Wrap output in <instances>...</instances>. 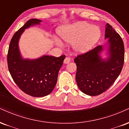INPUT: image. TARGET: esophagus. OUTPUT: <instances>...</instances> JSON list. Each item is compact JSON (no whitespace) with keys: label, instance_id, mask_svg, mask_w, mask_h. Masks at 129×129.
Listing matches in <instances>:
<instances>
[{"label":"esophagus","instance_id":"34e87169","mask_svg":"<svg viewBox=\"0 0 129 129\" xmlns=\"http://www.w3.org/2000/svg\"><path fill=\"white\" fill-rule=\"evenodd\" d=\"M70 61H71V58H69V57H66L64 60V64H68V63H69V62H70Z\"/></svg>","mask_w":129,"mask_h":129}]
</instances>
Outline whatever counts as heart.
<instances>
[{"instance_id": "1", "label": "heart", "mask_w": 129, "mask_h": 129, "mask_svg": "<svg viewBox=\"0 0 129 129\" xmlns=\"http://www.w3.org/2000/svg\"><path fill=\"white\" fill-rule=\"evenodd\" d=\"M58 33L62 40L73 44L74 49L83 53L89 51L99 40L101 31L96 26L80 22L59 29Z\"/></svg>"}]
</instances>
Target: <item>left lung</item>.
<instances>
[{"mask_svg":"<svg viewBox=\"0 0 129 129\" xmlns=\"http://www.w3.org/2000/svg\"><path fill=\"white\" fill-rule=\"evenodd\" d=\"M107 38L110 56L106 60L99 55L103 51L100 45L74 59L77 85L86 95L96 96L103 93L114 83L122 71L124 61L123 41L109 23L105 31V39Z\"/></svg>","mask_w":129,"mask_h":129,"instance_id":"8db88e82","label":"left lung"}]
</instances>
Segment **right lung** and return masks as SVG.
<instances>
[{"label": "right lung", "mask_w": 129, "mask_h": 129, "mask_svg": "<svg viewBox=\"0 0 129 129\" xmlns=\"http://www.w3.org/2000/svg\"><path fill=\"white\" fill-rule=\"evenodd\" d=\"M40 22L37 19H30L16 31L11 40L7 55L8 67L14 81L23 92L34 97L51 93L65 58L63 55L58 57L44 55L36 60L22 59L18 46L19 38L26 28Z\"/></svg>", "instance_id": "add662e5"}]
</instances>
